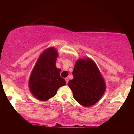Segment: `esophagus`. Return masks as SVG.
<instances>
[{
    "label": "esophagus",
    "mask_w": 134,
    "mask_h": 134,
    "mask_svg": "<svg viewBox=\"0 0 134 134\" xmlns=\"http://www.w3.org/2000/svg\"><path fill=\"white\" fill-rule=\"evenodd\" d=\"M65 82H66V84H67L68 83V82H69V78L68 77H66L65 79Z\"/></svg>",
    "instance_id": "34e87169"
}]
</instances>
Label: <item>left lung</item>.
<instances>
[{"label": "left lung", "mask_w": 134, "mask_h": 134, "mask_svg": "<svg viewBox=\"0 0 134 134\" xmlns=\"http://www.w3.org/2000/svg\"><path fill=\"white\" fill-rule=\"evenodd\" d=\"M73 79L68 85L74 99L81 105L90 106L98 102L105 92L106 85L95 63L90 58L77 61Z\"/></svg>", "instance_id": "1"}]
</instances>
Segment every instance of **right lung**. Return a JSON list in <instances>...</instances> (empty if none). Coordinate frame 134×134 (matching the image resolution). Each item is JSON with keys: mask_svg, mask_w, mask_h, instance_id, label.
I'll return each instance as SVG.
<instances>
[{"mask_svg": "<svg viewBox=\"0 0 134 134\" xmlns=\"http://www.w3.org/2000/svg\"><path fill=\"white\" fill-rule=\"evenodd\" d=\"M58 52L51 47L45 50L38 58L31 72L29 87L36 98L47 100L55 96L58 88L66 85L60 76L61 70L56 67Z\"/></svg>", "mask_w": 134, "mask_h": 134, "instance_id": "add662e5", "label": "right lung"}]
</instances>
